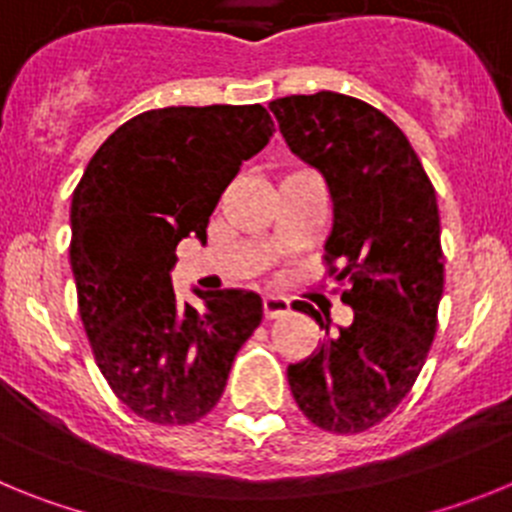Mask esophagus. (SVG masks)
<instances>
[{
	"label": "esophagus",
	"mask_w": 512,
	"mask_h": 512,
	"mask_svg": "<svg viewBox=\"0 0 512 512\" xmlns=\"http://www.w3.org/2000/svg\"><path fill=\"white\" fill-rule=\"evenodd\" d=\"M287 312H289V300H284V297H274V295L264 297V315L269 320L282 318V315H287Z\"/></svg>",
	"instance_id": "obj_1"
}]
</instances>
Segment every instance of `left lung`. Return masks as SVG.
I'll return each mask as SVG.
<instances>
[{
	"mask_svg": "<svg viewBox=\"0 0 512 512\" xmlns=\"http://www.w3.org/2000/svg\"><path fill=\"white\" fill-rule=\"evenodd\" d=\"M287 146L323 174L333 197L325 264L348 282L354 320L289 364L292 397L310 423L361 433L405 400L431 351L443 295L436 189L390 117L336 92L269 102ZM320 328V312L295 302Z\"/></svg>",
	"mask_w": 512,
	"mask_h": 512,
	"instance_id": "1",
	"label": "left lung"
}]
</instances>
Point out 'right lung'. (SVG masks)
<instances>
[{"instance_id":"right-lung-1","label":"right lung","mask_w":512,"mask_h":512,"mask_svg":"<svg viewBox=\"0 0 512 512\" xmlns=\"http://www.w3.org/2000/svg\"><path fill=\"white\" fill-rule=\"evenodd\" d=\"M274 122L261 104L164 107L104 140L71 200V271L99 372L125 408L189 425L217 405L238 348L264 318L256 292L171 287L176 246L207 223Z\"/></svg>"}]
</instances>
